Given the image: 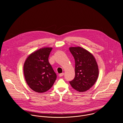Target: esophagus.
Wrapping results in <instances>:
<instances>
[{
    "instance_id": "obj_1",
    "label": "esophagus",
    "mask_w": 123,
    "mask_h": 123,
    "mask_svg": "<svg viewBox=\"0 0 123 123\" xmlns=\"http://www.w3.org/2000/svg\"><path fill=\"white\" fill-rule=\"evenodd\" d=\"M63 75H64V73H61V74H59V76H60V77L63 76Z\"/></svg>"
}]
</instances>
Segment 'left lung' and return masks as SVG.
Returning <instances> with one entry per match:
<instances>
[{
  "instance_id": "left-lung-1",
  "label": "left lung",
  "mask_w": 123,
  "mask_h": 123,
  "mask_svg": "<svg viewBox=\"0 0 123 123\" xmlns=\"http://www.w3.org/2000/svg\"><path fill=\"white\" fill-rule=\"evenodd\" d=\"M75 62L74 79L70 81L71 87L79 92H84L92 87L98 76V68L93 55L80 47L69 48Z\"/></svg>"
}]
</instances>
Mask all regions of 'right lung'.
Here are the masks:
<instances>
[{"label": "right lung", "mask_w": 123, "mask_h": 123, "mask_svg": "<svg viewBox=\"0 0 123 123\" xmlns=\"http://www.w3.org/2000/svg\"><path fill=\"white\" fill-rule=\"evenodd\" d=\"M52 48L44 47L32 53L24 65V73L29 87L36 92L47 91L53 86L57 76L48 61Z\"/></svg>", "instance_id": "add662e5"}]
</instances>
